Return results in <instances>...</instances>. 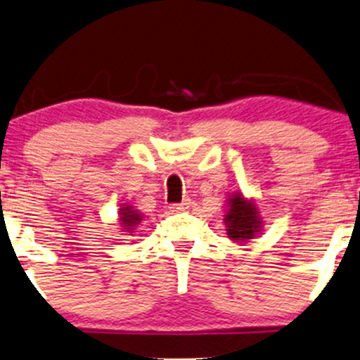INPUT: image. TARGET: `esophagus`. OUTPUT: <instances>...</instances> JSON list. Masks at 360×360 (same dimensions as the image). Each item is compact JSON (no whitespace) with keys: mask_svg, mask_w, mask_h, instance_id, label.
I'll list each match as a JSON object with an SVG mask.
<instances>
[{"mask_svg":"<svg viewBox=\"0 0 360 360\" xmlns=\"http://www.w3.org/2000/svg\"><path fill=\"white\" fill-rule=\"evenodd\" d=\"M188 205H190V200H188V198H185V200H181L180 204H170L168 209H170L172 212H181V210L188 209Z\"/></svg>","mask_w":360,"mask_h":360,"instance_id":"obj_1","label":"esophagus"}]
</instances>
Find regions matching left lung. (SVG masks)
Instances as JSON below:
<instances>
[{
  "mask_svg": "<svg viewBox=\"0 0 360 360\" xmlns=\"http://www.w3.org/2000/svg\"><path fill=\"white\" fill-rule=\"evenodd\" d=\"M229 212L226 215V226L227 234L232 240H240V239H251L255 236V232L259 229L261 222L257 217V209L252 204L244 200L243 197L234 195L229 202Z\"/></svg>",
  "mask_w": 360,
  "mask_h": 360,
  "instance_id": "left-lung-1",
  "label": "left lung"
}]
</instances>
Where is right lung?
Here are the masks:
<instances>
[{"label":"right lung","mask_w":360,"mask_h":360,"mask_svg":"<svg viewBox=\"0 0 360 360\" xmlns=\"http://www.w3.org/2000/svg\"><path fill=\"white\" fill-rule=\"evenodd\" d=\"M120 221L124 224L126 229H129L131 226H136V224L141 221V215L134 212V210H129L128 207H124V209L121 210V219Z\"/></svg>","instance_id":"1"}]
</instances>
